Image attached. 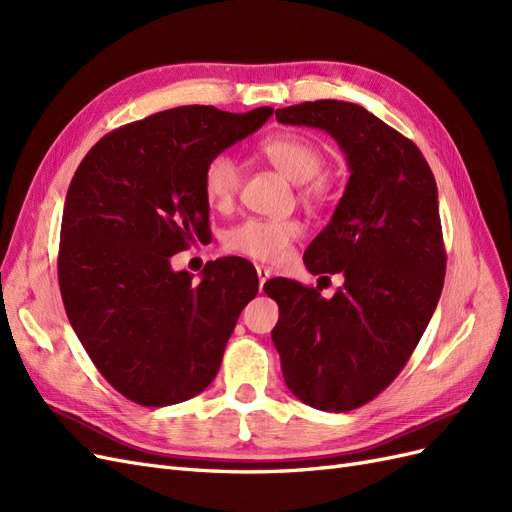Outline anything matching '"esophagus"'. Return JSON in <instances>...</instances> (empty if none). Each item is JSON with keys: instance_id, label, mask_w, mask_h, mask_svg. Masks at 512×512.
<instances>
[{"instance_id": "obj_1", "label": "esophagus", "mask_w": 512, "mask_h": 512, "mask_svg": "<svg viewBox=\"0 0 512 512\" xmlns=\"http://www.w3.org/2000/svg\"><path fill=\"white\" fill-rule=\"evenodd\" d=\"M256 273H258V284H260V290H262V286H265V282L271 277V269L260 265V267H256Z\"/></svg>"}]
</instances>
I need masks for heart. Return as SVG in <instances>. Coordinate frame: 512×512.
Here are the masks:
<instances>
[{
    "mask_svg": "<svg viewBox=\"0 0 512 512\" xmlns=\"http://www.w3.org/2000/svg\"><path fill=\"white\" fill-rule=\"evenodd\" d=\"M260 151L280 173L292 183L312 181L324 168L322 149L303 134L297 132H277L267 136L260 143ZM241 185L239 160L228 151L213 153L203 170V192L209 207L226 211L232 207ZM322 181L309 185L307 196H320ZM303 226L297 220H258L250 218L232 226L224 245L226 250L262 260L280 262L286 258L290 245L301 237Z\"/></svg>",
    "mask_w": 512,
    "mask_h": 512,
    "instance_id": "heart-1",
    "label": "heart"
}]
</instances>
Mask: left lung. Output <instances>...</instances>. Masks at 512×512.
Returning <instances> with one entry per match:
<instances>
[{"instance_id": "1", "label": "left lung", "mask_w": 512, "mask_h": 512, "mask_svg": "<svg viewBox=\"0 0 512 512\" xmlns=\"http://www.w3.org/2000/svg\"><path fill=\"white\" fill-rule=\"evenodd\" d=\"M275 119L331 134L350 168L331 222L303 256L309 273H342L344 286L324 299L292 280L265 284L280 305L271 339L290 393L348 412L397 378L436 312L446 271L436 179L410 138L359 104L303 102Z\"/></svg>"}]
</instances>
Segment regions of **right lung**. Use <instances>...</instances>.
<instances>
[{
	"label": "right lung",
	"mask_w": 512,
	"mask_h": 512,
	"mask_svg": "<svg viewBox=\"0 0 512 512\" xmlns=\"http://www.w3.org/2000/svg\"><path fill=\"white\" fill-rule=\"evenodd\" d=\"M271 115V106L168 108L108 132L76 168L59 235L61 299L89 359L134 404L203 393L256 297L243 258L209 262L194 282L170 256L209 232L207 160Z\"/></svg>",
	"instance_id": "1"
}]
</instances>
